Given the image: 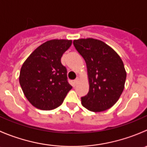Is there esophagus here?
<instances>
[{
  "label": "esophagus",
  "mask_w": 147,
  "mask_h": 147,
  "mask_svg": "<svg viewBox=\"0 0 147 147\" xmlns=\"http://www.w3.org/2000/svg\"><path fill=\"white\" fill-rule=\"evenodd\" d=\"M78 82H79V78H77L75 80H74V83H75V84H77L78 83Z\"/></svg>",
  "instance_id": "esophagus-1"
}]
</instances>
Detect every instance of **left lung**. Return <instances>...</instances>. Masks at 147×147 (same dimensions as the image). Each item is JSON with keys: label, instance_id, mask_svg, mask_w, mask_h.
I'll return each instance as SVG.
<instances>
[{"label": "left lung", "instance_id": "left-lung-1", "mask_svg": "<svg viewBox=\"0 0 147 147\" xmlns=\"http://www.w3.org/2000/svg\"><path fill=\"white\" fill-rule=\"evenodd\" d=\"M73 45L85 60L90 89L81 97L83 107L91 112L112 107L124 88L127 72L119 55L109 45L93 38L75 40Z\"/></svg>", "mask_w": 147, "mask_h": 147}]
</instances>
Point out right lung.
Segmentation results:
<instances>
[{
  "instance_id": "1",
  "label": "right lung",
  "mask_w": 147,
  "mask_h": 147,
  "mask_svg": "<svg viewBox=\"0 0 147 147\" xmlns=\"http://www.w3.org/2000/svg\"><path fill=\"white\" fill-rule=\"evenodd\" d=\"M69 40H51L37 47L20 69L19 82L28 100L35 107L51 110L62 105L72 86L61 63Z\"/></svg>"
}]
</instances>
